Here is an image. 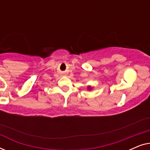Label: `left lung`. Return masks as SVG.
Masks as SVG:
<instances>
[{
	"instance_id": "8db88e82",
	"label": "left lung",
	"mask_w": 150,
	"mask_h": 150,
	"mask_svg": "<svg viewBox=\"0 0 150 150\" xmlns=\"http://www.w3.org/2000/svg\"><path fill=\"white\" fill-rule=\"evenodd\" d=\"M88 88H89V89H91V88H90L89 87H88Z\"/></svg>"
}]
</instances>
